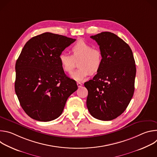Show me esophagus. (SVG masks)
I'll list each match as a JSON object with an SVG mask.
<instances>
[{
	"mask_svg": "<svg viewBox=\"0 0 157 157\" xmlns=\"http://www.w3.org/2000/svg\"><path fill=\"white\" fill-rule=\"evenodd\" d=\"M77 85H78V87H81L82 86V83H81V82H77Z\"/></svg>",
	"mask_w": 157,
	"mask_h": 157,
	"instance_id": "34e87169",
	"label": "esophagus"
}]
</instances>
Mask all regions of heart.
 <instances>
[{
    "mask_svg": "<svg viewBox=\"0 0 157 157\" xmlns=\"http://www.w3.org/2000/svg\"><path fill=\"white\" fill-rule=\"evenodd\" d=\"M72 55L61 53L58 56L62 69L66 73H71L75 68V61H78L79 68L71 74V77L82 81L89 75H94L101 69L103 63L101 51L93 48L91 44L84 40H79L71 48Z\"/></svg>",
    "mask_w": 157,
    "mask_h": 157,
    "instance_id": "obj_1",
    "label": "heart"
}]
</instances>
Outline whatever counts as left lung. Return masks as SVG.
I'll return each mask as SVG.
<instances>
[{
  "instance_id": "left-lung-1",
  "label": "left lung",
  "mask_w": 157,
  "mask_h": 157,
  "mask_svg": "<svg viewBox=\"0 0 157 157\" xmlns=\"http://www.w3.org/2000/svg\"><path fill=\"white\" fill-rule=\"evenodd\" d=\"M90 37L99 46L103 63L93 79L84 83L87 107L94 118L111 121L124 113L133 95L136 62L128 44L116 34L104 32Z\"/></svg>"
}]
</instances>
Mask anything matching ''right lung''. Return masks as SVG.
I'll use <instances>...</instances> for the list:
<instances>
[{
  "instance_id": "obj_1",
  "label": "right lung",
  "mask_w": 157,
  "mask_h": 157,
  "mask_svg": "<svg viewBox=\"0 0 157 157\" xmlns=\"http://www.w3.org/2000/svg\"><path fill=\"white\" fill-rule=\"evenodd\" d=\"M75 40L46 32L30 39L22 49L15 64V91L21 107L33 119L48 122L58 118L78 89L58 60Z\"/></svg>"
}]
</instances>
